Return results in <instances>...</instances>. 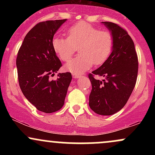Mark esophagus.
I'll return each instance as SVG.
<instances>
[{
  "instance_id": "34e87169",
  "label": "esophagus",
  "mask_w": 155,
  "mask_h": 155,
  "mask_svg": "<svg viewBox=\"0 0 155 155\" xmlns=\"http://www.w3.org/2000/svg\"><path fill=\"white\" fill-rule=\"evenodd\" d=\"M73 76H74V78H75V79H79V78H81V74H72Z\"/></svg>"
}]
</instances>
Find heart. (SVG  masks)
<instances>
[{
    "instance_id": "heart-1",
    "label": "heart",
    "mask_w": 155,
    "mask_h": 155,
    "mask_svg": "<svg viewBox=\"0 0 155 155\" xmlns=\"http://www.w3.org/2000/svg\"><path fill=\"white\" fill-rule=\"evenodd\" d=\"M58 58L67 62L71 58L76 47L79 55L65 65V69L73 74L87 71L92 64L101 65L106 61L113 47V36L106 30H99L86 22H79L68 30L67 38L56 36L51 41Z\"/></svg>"
}]
</instances>
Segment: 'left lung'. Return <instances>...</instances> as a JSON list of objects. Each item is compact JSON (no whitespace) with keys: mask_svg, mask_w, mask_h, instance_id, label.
Segmentation results:
<instances>
[{"mask_svg":"<svg viewBox=\"0 0 155 155\" xmlns=\"http://www.w3.org/2000/svg\"><path fill=\"white\" fill-rule=\"evenodd\" d=\"M113 36L111 54L98 68L89 74L92 91L89 106L96 114L104 116L120 111L128 101L136 85L138 58L132 38L118 25L102 22ZM93 75L102 76L96 80Z\"/></svg>","mask_w":155,"mask_h":155,"instance_id":"8db88e82","label":"left lung"}]
</instances>
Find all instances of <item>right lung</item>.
<instances>
[{"label": "right lung", "instance_id": "obj_1", "mask_svg": "<svg viewBox=\"0 0 155 155\" xmlns=\"http://www.w3.org/2000/svg\"><path fill=\"white\" fill-rule=\"evenodd\" d=\"M67 19L41 22L28 33L17 58L19 87L23 95L38 111L49 114L63 107L72 80L69 72L49 79L62 64L52 48L54 35Z\"/></svg>", "mask_w": 155, "mask_h": 155}]
</instances>
